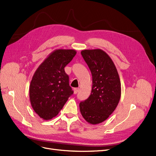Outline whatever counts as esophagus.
Segmentation results:
<instances>
[{"label":"esophagus","mask_w":156,"mask_h":156,"mask_svg":"<svg viewBox=\"0 0 156 156\" xmlns=\"http://www.w3.org/2000/svg\"><path fill=\"white\" fill-rule=\"evenodd\" d=\"M73 90H74V94H76L78 93L79 89H78V88H74Z\"/></svg>","instance_id":"obj_1"}]
</instances>
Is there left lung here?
<instances>
[{
	"label": "left lung",
	"mask_w": 156,
	"mask_h": 156,
	"mask_svg": "<svg viewBox=\"0 0 156 156\" xmlns=\"http://www.w3.org/2000/svg\"><path fill=\"white\" fill-rule=\"evenodd\" d=\"M81 55L91 72L93 87L88 98L80 103V110L87 122L100 123L108 118L119 103V75L112 60L103 51L83 50Z\"/></svg>",
	"instance_id": "obj_1"
}]
</instances>
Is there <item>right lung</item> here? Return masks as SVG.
<instances>
[{
	"label": "right lung",
	"mask_w": 156,
	"mask_h": 156,
	"mask_svg": "<svg viewBox=\"0 0 156 156\" xmlns=\"http://www.w3.org/2000/svg\"><path fill=\"white\" fill-rule=\"evenodd\" d=\"M76 53L73 49L56 50L34 73L30 98L33 110L41 118L48 120L55 117L73 94L64 67Z\"/></svg>",
	"instance_id": "add662e5"
}]
</instances>
